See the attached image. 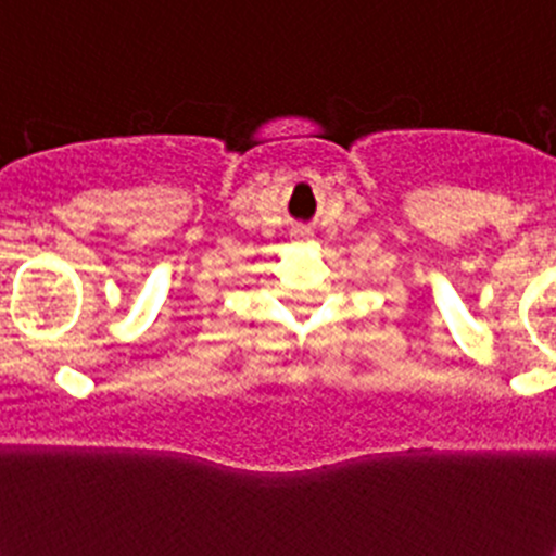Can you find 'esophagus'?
I'll return each mask as SVG.
<instances>
[{
    "instance_id": "obj_1",
    "label": "esophagus",
    "mask_w": 556,
    "mask_h": 556,
    "mask_svg": "<svg viewBox=\"0 0 556 556\" xmlns=\"http://www.w3.org/2000/svg\"><path fill=\"white\" fill-rule=\"evenodd\" d=\"M294 238H296V243H305V240H311V232H307V230H296Z\"/></svg>"
}]
</instances>
